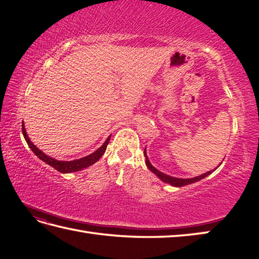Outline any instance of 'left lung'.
<instances>
[{"instance_id":"8db88e82","label":"left lung","mask_w":259,"mask_h":259,"mask_svg":"<svg viewBox=\"0 0 259 259\" xmlns=\"http://www.w3.org/2000/svg\"><path fill=\"white\" fill-rule=\"evenodd\" d=\"M144 155H145V157H146V164H147V167H148V169L150 170V171H152L153 174L155 175H157L159 178H160L163 183H167V184H170L171 186H175V187H183V186H186V185H189V184H192V183H196V181H198V180H200V179H202V178H205V177H207L208 175H210L212 171H208V172H206V174H203V175H201V176H198V177H195V178H190V179H180V178H175V177H170V176H168V175H164V174H162V172H160L159 171V170H157L155 167L152 166V164L150 163V161H149V159H148V157H147V153H146V150L144 151Z\"/></svg>"}]
</instances>
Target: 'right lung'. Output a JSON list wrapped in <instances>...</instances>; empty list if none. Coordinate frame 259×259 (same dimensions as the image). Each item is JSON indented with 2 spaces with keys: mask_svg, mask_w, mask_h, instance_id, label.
<instances>
[{
  "mask_svg": "<svg viewBox=\"0 0 259 259\" xmlns=\"http://www.w3.org/2000/svg\"><path fill=\"white\" fill-rule=\"evenodd\" d=\"M22 133H23L26 144L29 145V147L31 148V150L35 153L37 158H40L42 161H45L46 163H48L49 166L53 167L54 169H57L58 171L63 172V174L79 171V170H81V169L87 168V167L91 166V164L96 163L99 160V159H100L103 156V153L106 152L107 146H108L109 141H110V137H111V136H110L109 138L106 140V142H104V144L100 148H99L97 151L91 153V155H89V156L78 159V160H73V161H59V160H56V159L47 156L46 153H43L41 150H38L37 148L32 144L31 140L29 139V137H27V135L25 133V128H24L23 123H22Z\"/></svg>",
  "mask_w": 259,
  "mask_h": 259,
  "instance_id": "1",
  "label": "right lung"
}]
</instances>
